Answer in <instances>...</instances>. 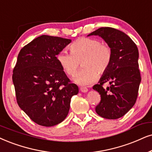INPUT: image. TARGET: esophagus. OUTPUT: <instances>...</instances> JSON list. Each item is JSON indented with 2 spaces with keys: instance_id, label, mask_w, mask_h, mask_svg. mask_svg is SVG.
I'll return each mask as SVG.
<instances>
[{
  "instance_id": "obj_1",
  "label": "esophagus",
  "mask_w": 152,
  "mask_h": 152,
  "mask_svg": "<svg viewBox=\"0 0 152 152\" xmlns=\"http://www.w3.org/2000/svg\"><path fill=\"white\" fill-rule=\"evenodd\" d=\"M80 90L82 92V93H87V92L88 91V90L86 88H80Z\"/></svg>"
}]
</instances>
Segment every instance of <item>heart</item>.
<instances>
[{
  "mask_svg": "<svg viewBox=\"0 0 152 152\" xmlns=\"http://www.w3.org/2000/svg\"><path fill=\"white\" fill-rule=\"evenodd\" d=\"M71 53L63 50L57 56V62L68 76L76 74L80 62L82 69L74 76L75 83L89 86L97 78V73L103 74L111 61V50L108 45L97 39L83 38L70 45Z\"/></svg>",
  "mask_w": 152,
  "mask_h": 152,
  "instance_id": "1",
  "label": "heart"
}]
</instances>
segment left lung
Segmentation results:
<instances>
[{
	"label": "left lung",
	"mask_w": 152,
	"mask_h": 152,
	"mask_svg": "<svg viewBox=\"0 0 152 152\" xmlns=\"http://www.w3.org/2000/svg\"><path fill=\"white\" fill-rule=\"evenodd\" d=\"M90 36L102 38L112 55L108 69L93 88L101 96L95 111L104 118H121L134 106L137 97L141 82L137 47L127 34L114 28H99L88 35ZM107 82L110 86L104 89L102 85Z\"/></svg>",
	"instance_id": "obj_1"
}]
</instances>
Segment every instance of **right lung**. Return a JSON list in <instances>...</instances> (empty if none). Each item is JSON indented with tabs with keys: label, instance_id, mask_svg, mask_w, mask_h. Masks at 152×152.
<instances>
[{
	"label": "right lung",
	"instance_id": "1",
	"mask_svg": "<svg viewBox=\"0 0 152 152\" xmlns=\"http://www.w3.org/2000/svg\"><path fill=\"white\" fill-rule=\"evenodd\" d=\"M71 42L43 35L25 45L17 57L12 74L17 104L40 126L50 127L62 122L72 96L78 93L56 57Z\"/></svg>",
	"mask_w": 152,
	"mask_h": 152
}]
</instances>
